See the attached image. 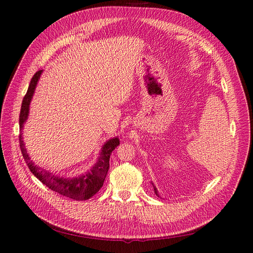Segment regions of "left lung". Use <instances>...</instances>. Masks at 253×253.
I'll return each instance as SVG.
<instances>
[{
  "label": "left lung",
  "instance_id": "1",
  "mask_svg": "<svg viewBox=\"0 0 253 253\" xmlns=\"http://www.w3.org/2000/svg\"><path fill=\"white\" fill-rule=\"evenodd\" d=\"M152 185H153V187H154V191H155V194H156V196H158L159 197V194H158V189H157L156 188V186L153 184V183H152Z\"/></svg>",
  "mask_w": 253,
  "mask_h": 253
}]
</instances>
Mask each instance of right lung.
Segmentation results:
<instances>
[{
  "mask_svg": "<svg viewBox=\"0 0 253 253\" xmlns=\"http://www.w3.org/2000/svg\"><path fill=\"white\" fill-rule=\"evenodd\" d=\"M42 73V70H40L33 75L27 93H26L22 102L20 114V147L23 157L26 163H27L30 171L42 184H45L51 190L55 191V193L59 195L76 200V201H84V200H88L93 197L103 185V182L106 180L110 168V156L112 152L115 150V147L119 144V138H111L108 141L104 142L100 150L97 161L93 165L92 169L75 177L68 178L58 176L43 168L38 167L37 164H34L25 147L22 129L24 127V125L26 124V121L28 119L30 102L32 100L34 92H36V88Z\"/></svg>",
  "mask_w": 253,
  "mask_h": 253,
  "instance_id": "add662e5",
  "label": "right lung"
}]
</instances>
